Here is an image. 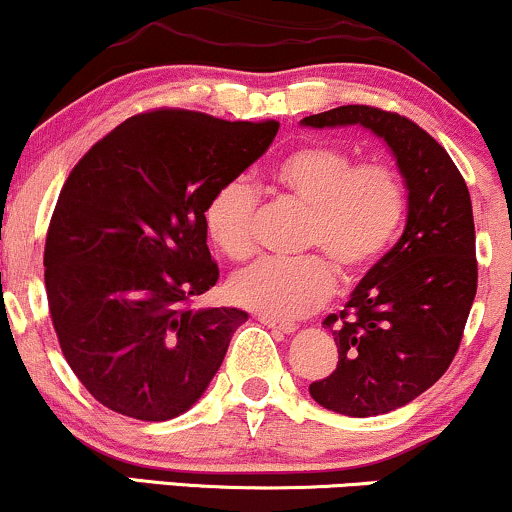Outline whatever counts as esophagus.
Instances as JSON below:
<instances>
[{"mask_svg": "<svg viewBox=\"0 0 512 512\" xmlns=\"http://www.w3.org/2000/svg\"><path fill=\"white\" fill-rule=\"evenodd\" d=\"M261 323H263V326H268L270 330H275V333H280V335H292L294 330H297V323L278 321V318H270V316H261Z\"/></svg>", "mask_w": 512, "mask_h": 512, "instance_id": "obj_1", "label": "esophagus"}]
</instances>
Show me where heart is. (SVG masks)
Segmentation results:
<instances>
[{
    "instance_id": "1",
    "label": "heart",
    "mask_w": 512,
    "mask_h": 512,
    "mask_svg": "<svg viewBox=\"0 0 512 512\" xmlns=\"http://www.w3.org/2000/svg\"><path fill=\"white\" fill-rule=\"evenodd\" d=\"M270 179L275 194L306 210L302 249L318 256L256 261L230 280V297L263 316L302 318L333 294V268L342 280H357L386 254L405 218V189L393 167L357 165L347 150L326 143L287 153ZM256 208L246 179H230L208 198V237L232 261L254 254Z\"/></svg>"
}]
</instances>
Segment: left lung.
<instances>
[{"label": "left lung", "instance_id": "obj_1", "mask_svg": "<svg viewBox=\"0 0 512 512\" xmlns=\"http://www.w3.org/2000/svg\"><path fill=\"white\" fill-rule=\"evenodd\" d=\"M311 129L362 126L386 143L407 189L405 230L328 316L338 369L309 386L318 405L376 417L407 405L446 374L477 294L472 201L441 143L400 114L342 105L302 119Z\"/></svg>", "mask_w": 512, "mask_h": 512}]
</instances>
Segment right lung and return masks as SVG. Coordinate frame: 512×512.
Wrapping results in <instances>:
<instances>
[{
    "mask_svg": "<svg viewBox=\"0 0 512 512\" xmlns=\"http://www.w3.org/2000/svg\"><path fill=\"white\" fill-rule=\"evenodd\" d=\"M278 129L155 110L119 124L71 170L45 242L47 302L64 359L107 410L167 422L218 374L249 314L189 306L220 275L203 210Z\"/></svg>",
    "mask_w": 512,
    "mask_h": 512,
    "instance_id": "add662e5",
    "label": "right lung"
}]
</instances>
